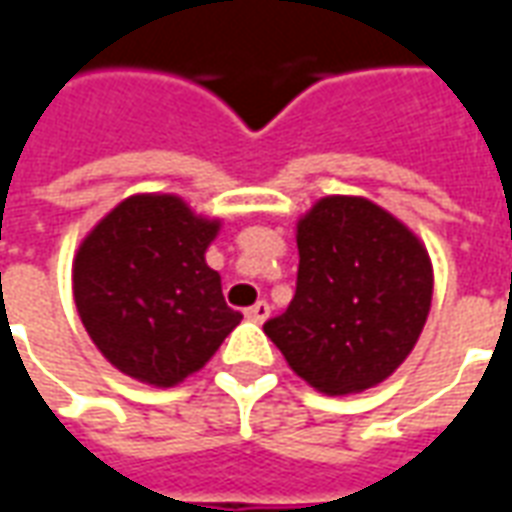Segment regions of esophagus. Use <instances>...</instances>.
<instances>
[{
	"mask_svg": "<svg viewBox=\"0 0 512 512\" xmlns=\"http://www.w3.org/2000/svg\"><path fill=\"white\" fill-rule=\"evenodd\" d=\"M271 315V307H268V301H257V304H252L249 310H246V318L255 323H263Z\"/></svg>",
	"mask_w": 512,
	"mask_h": 512,
	"instance_id": "obj_1",
	"label": "esophagus"
}]
</instances>
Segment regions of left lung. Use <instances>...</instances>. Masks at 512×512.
Masks as SVG:
<instances>
[{
    "instance_id": "obj_1",
    "label": "left lung",
    "mask_w": 512,
    "mask_h": 512,
    "mask_svg": "<svg viewBox=\"0 0 512 512\" xmlns=\"http://www.w3.org/2000/svg\"><path fill=\"white\" fill-rule=\"evenodd\" d=\"M296 244V296L263 332L318 392L348 395L381 384L428 321V249L365 197L315 202L299 219Z\"/></svg>"
}]
</instances>
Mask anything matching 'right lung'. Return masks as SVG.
<instances>
[{
    "instance_id": "add662e5",
    "label": "right lung",
    "mask_w": 512,
    "mask_h": 512,
    "mask_svg": "<svg viewBox=\"0 0 512 512\" xmlns=\"http://www.w3.org/2000/svg\"><path fill=\"white\" fill-rule=\"evenodd\" d=\"M216 233V219L197 216L175 194H136L84 238L73 299L90 340L120 373L175 386L241 323L205 263Z\"/></svg>"
}]
</instances>
